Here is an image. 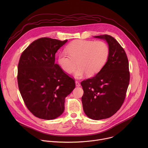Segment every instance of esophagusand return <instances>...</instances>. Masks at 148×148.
I'll return each instance as SVG.
<instances>
[{"label":"esophagus","instance_id":"1","mask_svg":"<svg viewBox=\"0 0 148 148\" xmlns=\"http://www.w3.org/2000/svg\"><path fill=\"white\" fill-rule=\"evenodd\" d=\"M75 85H76V86L77 87H79L81 85H80V83L77 80V81H75Z\"/></svg>","mask_w":148,"mask_h":148}]
</instances>
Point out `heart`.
<instances>
[{"label":"heart","mask_w":148,"mask_h":148,"mask_svg":"<svg viewBox=\"0 0 148 148\" xmlns=\"http://www.w3.org/2000/svg\"><path fill=\"white\" fill-rule=\"evenodd\" d=\"M66 51L58 56V62L61 69L67 74L74 71L75 76L81 78L85 74L88 77L99 73L108 60L110 54L108 45L103 41L78 40L70 43Z\"/></svg>","instance_id":"heart-1"}]
</instances>
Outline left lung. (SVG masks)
<instances>
[{
    "instance_id": "left-lung-1",
    "label": "left lung",
    "mask_w": 148,
    "mask_h": 148,
    "mask_svg": "<svg viewBox=\"0 0 148 148\" xmlns=\"http://www.w3.org/2000/svg\"><path fill=\"white\" fill-rule=\"evenodd\" d=\"M107 41L110 48L108 60L93 77L84 80L82 103L84 112L94 120L106 119L121 107L130 79L128 59L124 49L113 37L95 36Z\"/></svg>"
}]
</instances>
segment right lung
<instances>
[{
	"mask_svg": "<svg viewBox=\"0 0 148 148\" xmlns=\"http://www.w3.org/2000/svg\"><path fill=\"white\" fill-rule=\"evenodd\" d=\"M67 41L40 38L20 57L18 89L27 109L38 118L50 120L61 115L66 97L75 88L74 78L55 64L56 52Z\"/></svg>",
	"mask_w": 148,
	"mask_h": 148,
	"instance_id": "obj_1",
	"label": "right lung"
}]
</instances>
